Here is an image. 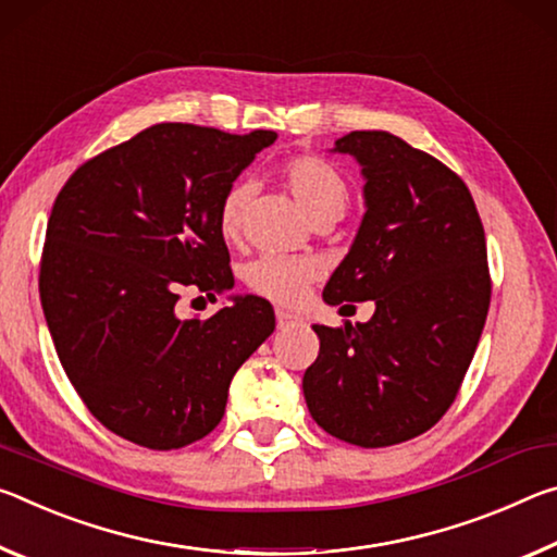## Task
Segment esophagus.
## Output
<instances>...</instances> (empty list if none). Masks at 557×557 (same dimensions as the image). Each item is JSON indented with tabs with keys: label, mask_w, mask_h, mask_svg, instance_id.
I'll use <instances>...</instances> for the list:
<instances>
[{
	"label": "esophagus",
	"mask_w": 557,
	"mask_h": 557,
	"mask_svg": "<svg viewBox=\"0 0 557 557\" xmlns=\"http://www.w3.org/2000/svg\"><path fill=\"white\" fill-rule=\"evenodd\" d=\"M294 323H298V315L288 313V311H276V325L281 327V331H284V327H288V325H294Z\"/></svg>",
	"instance_id": "34e87169"
}]
</instances>
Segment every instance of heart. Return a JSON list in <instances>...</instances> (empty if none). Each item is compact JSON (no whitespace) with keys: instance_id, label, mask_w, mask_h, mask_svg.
<instances>
[{"instance_id":"1","label":"heart","mask_w":557,"mask_h":557,"mask_svg":"<svg viewBox=\"0 0 557 557\" xmlns=\"http://www.w3.org/2000/svg\"><path fill=\"white\" fill-rule=\"evenodd\" d=\"M284 182L311 222L327 214L341 216L345 207H348V182L323 158L304 154V158H294L286 162ZM249 197L251 187L246 182H239V185L226 189L222 205H219V232H222L224 239H236L239 236L244 209ZM315 273L318 267L311 259L273 257V253H269V257H259L257 261H251L244 271V278L253 294L269 298L273 304L294 306L304 298L308 284L315 278Z\"/></svg>"}]
</instances>
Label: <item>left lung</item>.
I'll list each match as a JSON object with an SVG mask.
<instances>
[{"label": "left lung", "instance_id": "8db88e82", "mask_svg": "<svg viewBox=\"0 0 557 557\" xmlns=\"http://www.w3.org/2000/svg\"><path fill=\"white\" fill-rule=\"evenodd\" d=\"M331 152L360 165L364 214L323 300L375 313L313 325L304 397L327 434L375 449L424 434L457 397L491 304L486 236L461 177L397 135L352 131Z\"/></svg>", "mask_w": 557, "mask_h": 557}]
</instances>
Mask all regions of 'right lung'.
<instances>
[{
  "label": "right lung",
  "mask_w": 557,
  "mask_h": 557,
  "mask_svg": "<svg viewBox=\"0 0 557 557\" xmlns=\"http://www.w3.org/2000/svg\"><path fill=\"white\" fill-rule=\"evenodd\" d=\"M273 131L158 123L69 177L44 244L39 294L71 385L100 424L168 451L222 422L234 372L276 327L267 298L180 318L182 286L234 288L219 205Z\"/></svg>",
  "instance_id": "1"
}]
</instances>
